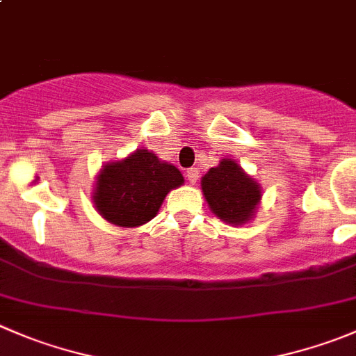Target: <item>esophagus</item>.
I'll use <instances>...</instances> for the list:
<instances>
[{
  "label": "esophagus",
  "instance_id": "1",
  "mask_svg": "<svg viewBox=\"0 0 356 356\" xmlns=\"http://www.w3.org/2000/svg\"><path fill=\"white\" fill-rule=\"evenodd\" d=\"M198 168H189L188 172H186V177H188V182L189 184H196V181H198Z\"/></svg>",
  "mask_w": 356,
  "mask_h": 356
}]
</instances>
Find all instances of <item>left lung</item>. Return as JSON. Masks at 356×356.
I'll use <instances>...</instances> for the list:
<instances>
[{
  "label": "left lung",
  "instance_id": "8db88e82",
  "mask_svg": "<svg viewBox=\"0 0 356 356\" xmlns=\"http://www.w3.org/2000/svg\"><path fill=\"white\" fill-rule=\"evenodd\" d=\"M202 191L210 210L227 224H245L261 202V186L233 160H220L202 177Z\"/></svg>",
  "mask_w": 356,
  "mask_h": 356
}]
</instances>
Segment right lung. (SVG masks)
Masks as SVG:
<instances>
[{"label": "right lung", "mask_w": 356, "mask_h": 356, "mask_svg": "<svg viewBox=\"0 0 356 356\" xmlns=\"http://www.w3.org/2000/svg\"><path fill=\"white\" fill-rule=\"evenodd\" d=\"M184 177L174 165L158 160L147 149H137L125 160L104 165L97 175L94 205L111 224L137 227L153 219L167 193Z\"/></svg>", "instance_id": "obj_1"}]
</instances>
